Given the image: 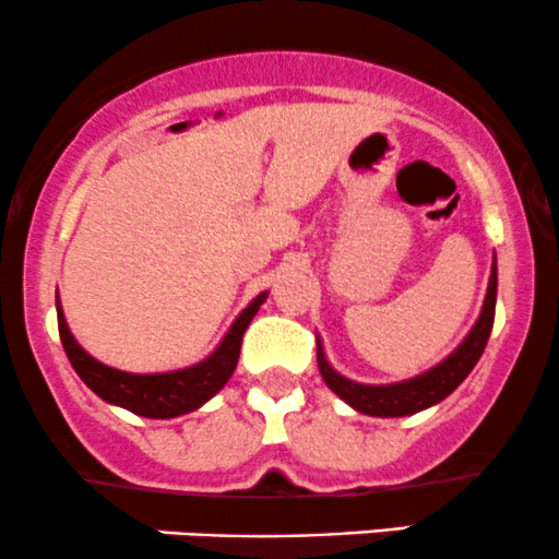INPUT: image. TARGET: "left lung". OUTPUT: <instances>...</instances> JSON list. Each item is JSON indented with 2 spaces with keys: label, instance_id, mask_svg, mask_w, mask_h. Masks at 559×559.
Wrapping results in <instances>:
<instances>
[{
  "label": "left lung",
  "instance_id": "left-lung-1",
  "mask_svg": "<svg viewBox=\"0 0 559 559\" xmlns=\"http://www.w3.org/2000/svg\"><path fill=\"white\" fill-rule=\"evenodd\" d=\"M493 310H497V262L491 265L489 275V288H486L484 307H480V316L473 325L471 333L465 336V342L439 365H433L426 373L407 378L400 383H386V386H370V383H357L344 378L342 373L331 368L325 360L323 346L318 342V368L323 376L325 386L333 394L342 396V400L355 407L357 413L373 415V418H404V415H415L420 409L433 407L441 400H447L460 383L465 381L467 373L476 368V362L484 355L486 342L491 336L493 325Z\"/></svg>",
  "mask_w": 559,
  "mask_h": 559
}]
</instances>
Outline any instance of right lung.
Returning a JSON list of instances; mask_svg holds the SVG:
<instances>
[{
  "instance_id": "add662e5",
  "label": "right lung",
  "mask_w": 559,
  "mask_h": 559,
  "mask_svg": "<svg viewBox=\"0 0 559 559\" xmlns=\"http://www.w3.org/2000/svg\"><path fill=\"white\" fill-rule=\"evenodd\" d=\"M265 299L267 292H262L249 301L247 310H241V316L234 320V325L223 336V342L217 344L213 355L204 357L202 362L189 365V368L168 370V373H126V370L94 360L70 333L68 320L62 316L60 294H57V329H60L70 365L96 396L131 409L133 415H141V418L168 420L202 407L204 402L213 400L217 391L226 386L228 378L234 376L236 362H239L243 331L258 316L260 305Z\"/></svg>"
}]
</instances>
